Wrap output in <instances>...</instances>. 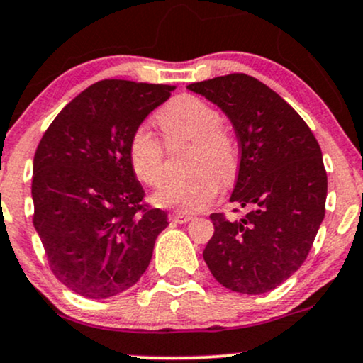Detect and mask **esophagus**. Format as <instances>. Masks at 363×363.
Here are the masks:
<instances>
[{
  "label": "esophagus",
  "mask_w": 363,
  "mask_h": 363,
  "mask_svg": "<svg viewBox=\"0 0 363 363\" xmlns=\"http://www.w3.org/2000/svg\"><path fill=\"white\" fill-rule=\"evenodd\" d=\"M169 220L174 223H187L193 220V216L191 215H186V213H170L169 215Z\"/></svg>",
  "instance_id": "esophagus-1"
}]
</instances>
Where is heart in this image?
<instances>
[{
    "label": "heart",
    "instance_id": "heart-1",
    "mask_svg": "<svg viewBox=\"0 0 363 363\" xmlns=\"http://www.w3.org/2000/svg\"><path fill=\"white\" fill-rule=\"evenodd\" d=\"M155 121L169 143H193L189 170L194 174L182 181L165 182L152 196L153 205L182 213L205 210L220 194L218 177L230 181L237 170L235 143L222 126V116L203 99L179 95L157 112ZM128 160L140 182L147 186L160 184L164 177V148L150 129L138 128L133 133L128 145Z\"/></svg>",
    "mask_w": 363,
    "mask_h": 363
}]
</instances>
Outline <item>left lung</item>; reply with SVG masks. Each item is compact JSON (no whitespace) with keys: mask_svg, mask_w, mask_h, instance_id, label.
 I'll return each instance as SVG.
<instances>
[{"mask_svg":"<svg viewBox=\"0 0 363 363\" xmlns=\"http://www.w3.org/2000/svg\"><path fill=\"white\" fill-rule=\"evenodd\" d=\"M187 89L230 119L240 148L230 201L249 208L234 222L210 216L215 232L203 257L225 289L266 294L303 264L324 220L328 176L319 143L291 106L247 74Z\"/></svg>","mask_w":363,"mask_h":363,"instance_id":"left-lung-1","label":"left lung"}]
</instances>
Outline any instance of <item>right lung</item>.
Listing matches in <instances>:
<instances>
[{
    "mask_svg": "<svg viewBox=\"0 0 363 363\" xmlns=\"http://www.w3.org/2000/svg\"><path fill=\"white\" fill-rule=\"evenodd\" d=\"M170 85L94 83L62 109L34 157V227L52 273L86 298H109L147 272L167 213L141 205L128 145Z\"/></svg>",
    "mask_w": 363,
    "mask_h": 363,
    "instance_id": "obj_1",
    "label": "right lung"
}]
</instances>
